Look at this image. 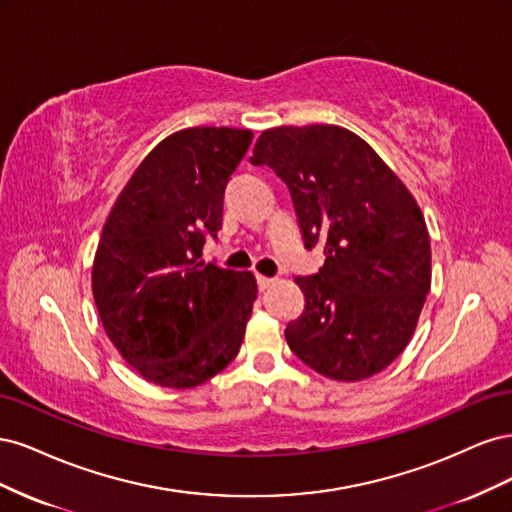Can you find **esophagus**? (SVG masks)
<instances>
[{
    "instance_id": "1",
    "label": "esophagus",
    "mask_w": 512,
    "mask_h": 512,
    "mask_svg": "<svg viewBox=\"0 0 512 512\" xmlns=\"http://www.w3.org/2000/svg\"><path fill=\"white\" fill-rule=\"evenodd\" d=\"M256 282H258V290L260 292H265L267 288H271L273 286V277H265V275H256Z\"/></svg>"
}]
</instances>
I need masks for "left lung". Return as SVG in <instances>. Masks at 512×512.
Listing matches in <instances>:
<instances>
[{"mask_svg":"<svg viewBox=\"0 0 512 512\" xmlns=\"http://www.w3.org/2000/svg\"><path fill=\"white\" fill-rule=\"evenodd\" d=\"M290 190L303 243L324 247L318 273L297 277L303 314L286 342L318 374L356 382L404 352L431 284V245L416 200L363 138L339 126H282L250 158Z\"/></svg>","mask_w":512,"mask_h":512,"instance_id":"obj_1","label":"left lung"}]
</instances>
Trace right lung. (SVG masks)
Returning a JSON list of instances; mask_svg holds the SVG:
<instances>
[{
  "label": "right lung",
  "instance_id": "obj_1",
  "mask_svg": "<svg viewBox=\"0 0 512 512\" xmlns=\"http://www.w3.org/2000/svg\"><path fill=\"white\" fill-rule=\"evenodd\" d=\"M250 130L170 134L130 177L104 224L91 271L108 339L145 380L192 389L235 359L256 280L200 260L218 239L230 175Z\"/></svg>",
  "mask_w": 512,
  "mask_h": 512
}]
</instances>
